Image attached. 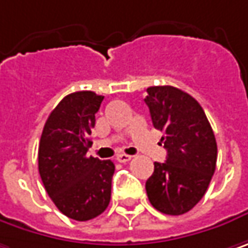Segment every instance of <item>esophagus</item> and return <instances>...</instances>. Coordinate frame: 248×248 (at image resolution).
Wrapping results in <instances>:
<instances>
[{
  "mask_svg": "<svg viewBox=\"0 0 248 248\" xmlns=\"http://www.w3.org/2000/svg\"><path fill=\"white\" fill-rule=\"evenodd\" d=\"M132 158V155H129V154H118L116 155V161H119V163H127L129 160Z\"/></svg>",
  "mask_w": 248,
  "mask_h": 248,
  "instance_id": "34e87169",
  "label": "esophagus"
}]
</instances>
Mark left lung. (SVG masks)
Masks as SVG:
<instances>
[{"instance_id":"1","label":"left lung","mask_w":248,"mask_h":248,"mask_svg":"<svg viewBox=\"0 0 248 248\" xmlns=\"http://www.w3.org/2000/svg\"><path fill=\"white\" fill-rule=\"evenodd\" d=\"M144 102L167 150L166 163H154L146 192L157 211L178 216L191 211L209 186L217 158L216 139L202 107L181 90L149 87Z\"/></svg>"}]
</instances>
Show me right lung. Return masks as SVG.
I'll return each instance as SVG.
<instances>
[{
    "label": "right lung",
    "mask_w": 248,
    "mask_h": 248,
    "mask_svg": "<svg viewBox=\"0 0 248 248\" xmlns=\"http://www.w3.org/2000/svg\"><path fill=\"white\" fill-rule=\"evenodd\" d=\"M104 96L78 91L49 115L39 143V174L47 195L67 217L85 222L109 205L115 164L87 153Z\"/></svg>",
    "instance_id": "obj_1"
}]
</instances>
